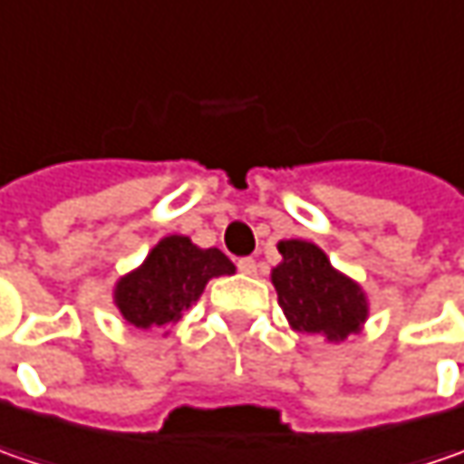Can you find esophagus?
<instances>
[{
    "label": "esophagus",
    "instance_id": "1",
    "mask_svg": "<svg viewBox=\"0 0 464 464\" xmlns=\"http://www.w3.org/2000/svg\"><path fill=\"white\" fill-rule=\"evenodd\" d=\"M237 268H240V274H245V276H256L258 274V263L253 258H240L237 260Z\"/></svg>",
    "mask_w": 464,
    "mask_h": 464
}]
</instances>
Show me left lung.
<instances>
[{
	"label": "left lung",
	"instance_id": "8db88e82",
	"mask_svg": "<svg viewBox=\"0 0 464 464\" xmlns=\"http://www.w3.org/2000/svg\"><path fill=\"white\" fill-rule=\"evenodd\" d=\"M281 263L271 271L278 304L296 333L325 338L330 343L346 341L362 330L369 302L353 278L330 266L328 256L307 240L278 242Z\"/></svg>",
	"mask_w": 464,
	"mask_h": 464
}]
</instances>
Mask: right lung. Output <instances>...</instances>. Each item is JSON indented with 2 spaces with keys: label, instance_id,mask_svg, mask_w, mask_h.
Segmentation results:
<instances>
[{
  "label": "right lung",
  "instance_id": "add662e5",
  "mask_svg": "<svg viewBox=\"0 0 464 464\" xmlns=\"http://www.w3.org/2000/svg\"><path fill=\"white\" fill-rule=\"evenodd\" d=\"M235 274V263L217 247H198L190 237L168 235L147 260L118 278L113 302L129 325L141 330L178 323L198 302L208 278Z\"/></svg>",
  "mask_w": 464,
  "mask_h": 464
}]
</instances>
